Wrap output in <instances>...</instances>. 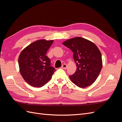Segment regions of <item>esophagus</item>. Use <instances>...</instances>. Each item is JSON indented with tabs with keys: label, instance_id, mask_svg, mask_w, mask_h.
Listing matches in <instances>:
<instances>
[{
	"label": "esophagus",
	"instance_id": "1",
	"mask_svg": "<svg viewBox=\"0 0 122 122\" xmlns=\"http://www.w3.org/2000/svg\"><path fill=\"white\" fill-rule=\"evenodd\" d=\"M67 64H64V65H62L61 66V68L63 69H67Z\"/></svg>",
	"mask_w": 122,
	"mask_h": 122
}]
</instances>
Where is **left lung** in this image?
<instances>
[{"mask_svg":"<svg viewBox=\"0 0 122 122\" xmlns=\"http://www.w3.org/2000/svg\"><path fill=\"white\" fill-rule=\"evenodd\" d=\"M73 52L77 66L76 72L69 75L72 82L79 87H86L93 84L102 67L100 51L94 43L80 37L68 40L62 43Z\"/></svg>","mask_w":122,"mask_h":122,"instance_id":"1","label":"left lung"}]
</instances>
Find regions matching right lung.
Wrapping results in <instances>:
<instances>
[{
  "instance_id": "obj_1",
  "label": "right lung",
  "mask_w": 122,
  "mask_h": 122,
  "mask_svg": "<svg viewBox=\"0 0 122 122\" xmlns=\"http://www.w3.org/2000/svg\"><path fill=\"white\" fill-rule=\"evenodd\" d=\"M53 42V40L36 41L26 47L19 55L18 63L21 74L32 86H44L56 71L46 55Z\"/></svg>"
}]
</instances>
